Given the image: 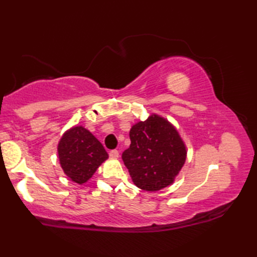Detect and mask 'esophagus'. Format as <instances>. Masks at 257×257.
Segmentation results:
<instances>
[{"label":"esophagus","instance_id":"34e87169","mask_svg":"<svg viewBox=\"0 0 257 257\" xmlns=\"http://www.w3.org/2000/svg\"><path fill=\"white\" fill-rule=\"evenodd\" d=\"M109 157L111 158V159H118L119 158V152L117 150H111L109 152Z\"/></svg>","mask_w":257,"mask_h":257}]
</instances>
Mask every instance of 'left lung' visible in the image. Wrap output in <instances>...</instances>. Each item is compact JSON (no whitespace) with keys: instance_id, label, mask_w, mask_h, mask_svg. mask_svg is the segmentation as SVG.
<instances>
[{"instance_id":"8db88e82","label":"left lung","mask_w":257,"mask_h":257,"mask_svg":"<svg viewBox=\"0 0 257 257\" xmlns=\"http://www.w3.org/2000/svg\"><path fill=\"white\" fill-rule=\"evenodd\" d=\"M130 147L122 160L133 182L156 192L171 185L187 160V146L178 129L165 117L151 113L130 129Z\"/></svg>"}]
</instances>
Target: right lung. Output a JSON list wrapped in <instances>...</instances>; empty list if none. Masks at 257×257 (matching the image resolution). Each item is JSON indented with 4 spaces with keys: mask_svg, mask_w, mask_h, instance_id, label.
Wrapping results in <instances>:
<instances>
[{
    "mask_svg": "<svg viewBox=\"0 0 257 257\" xmlns=\"http://www.w3.org/2000/svg\"><path fill=\"white\" fill-rule=\"evenodd\" d=\"M57 154L64 173L73 182L84 184L108 159L101 143L83 125H74L59 139Z\"/></svg>",
    "mask_w": 257,
    "mask_h": 257,
    "instance_id": "add662e5",
    "label": "right lung"
}]
</instances>
